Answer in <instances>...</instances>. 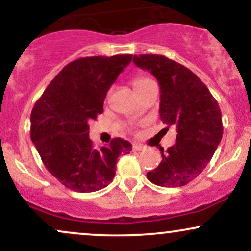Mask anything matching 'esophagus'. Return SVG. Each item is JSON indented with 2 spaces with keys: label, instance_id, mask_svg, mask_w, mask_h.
Here are the masks:
<instances>
[{
  "label": "esophagus",
  "instance_id": "1",
  "mask_svg": "<svg viewBox=\"0 0 251 251\" xmlns=\"http://www.w3.org/2000/svg\"><path fill=\"white\" fill-rule=\"evenodd\" d=\"M144 149H145V146L142 145V144H133V146H132L133 152H140V151H143Z\"/></svg>",
  "mask_w": 251,
  "mask_h": 251
}]
</instances>
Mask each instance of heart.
<instances>
[{"label":"heart","mask_w":251,"mask_h":251,"mask_svg":"<svg viewBox=\"0 0 251 251\" xmlns=\"http://www.w3.org/2000/svg\"><path fill=\"white\" fill-rule=\"evenodd\" d=\"M154 81L152 79H150L148 76H137L133 79V86L135 88V91H140V89L148 87L149 85L153 83Z\"/></svg>","instance_id":"obj_1"}]
</instances>
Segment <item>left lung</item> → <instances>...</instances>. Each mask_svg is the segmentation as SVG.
Instances as JSON below:
<instances>
[{
    "label": "left lung",
    "mask_w": 251,
    "mask_h": 251,
    "mask_svg": "<svg viewBox=\"0 0 251 251\" xmlns=\"http://www.w3.org/2000/svg\"><path fill=\"white\" fill-rule=\"evenodd\" d=\"M133 62L158 80L160 119L177 127L176 144L163 150V160L148 172V179L164 188L186 185L205 169L222 139L217 100L195 73L166 56L142 54Z\"/></svg>",
    "instance_id": "1"
}]
</instances>
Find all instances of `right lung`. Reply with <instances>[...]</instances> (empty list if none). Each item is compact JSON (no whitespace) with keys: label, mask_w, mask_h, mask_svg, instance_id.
<instances>
[{"label":"right lung","mask_w":251,"mask_h":251,"mask_svg":"<svg viewBox=\"0 0 251 251\" xmlns=\"http://www.w3.org/2000/svg\"><path fill=\"white\" fill-rule=\"evenodd\" d=\"M131 60V54L74 60L34 105L31 142L46 169L66 188L76 192L106 188L116 176L119 155L132 151L122 138L96 149L88 137V122L102 113L107 91Z\"/></svg>","instance_id":"obj_1"}]
</instances>
